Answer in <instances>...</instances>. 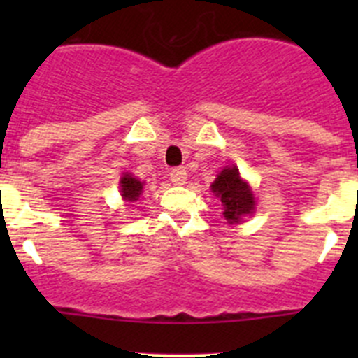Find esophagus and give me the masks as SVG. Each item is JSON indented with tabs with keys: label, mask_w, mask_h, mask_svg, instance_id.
Listing matches in <instances>:
<instances>
[{
	"label": "esophagus",
	"mask_w": 358,
	"mask_h": 358,
	"mask_svg": "<svg viewBox=\"0 0 358 358\" xmlns=\"http://www.w3.org/2000/svg\"><path fill=\"white\" fill-rule=\"evenodd\" d=\"M169 178L175 185H183L187 182V171L185 168H173L171 173H169Z\"/></svg>",
	"instance_id": "1"
}]
</instances>
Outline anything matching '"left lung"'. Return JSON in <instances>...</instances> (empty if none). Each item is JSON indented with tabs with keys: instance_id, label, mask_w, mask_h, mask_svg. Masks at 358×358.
<instances>
[{
	"instance_id": "1",
	"label": "left lung",
	"mask_w": 358,
	"mask_h": 358,
	"mask_svg": "<svg viewBox=\"0 0 358 358\" xmlns=\"http://www.w3.org/2000/svg\"><path fill=\"white\" fill-rule=\"evenodd\" d=\"M211 190L222 201L225 209L223 216L230 225L241 223L243 216L255 211V196L248 182L241 178L237 166H227L225 169H222L211 183Z\"/></svg>"
}]
</instances>
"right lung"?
<instances>
[{
    "label": "right lung",
    "instance_id": "right-lung-1",
    "mask_svg": "<svg viewBox=\"0 0 358 358\" xmlns=\"http://www.w3.org/2000/svg\"><path fill=\"white\" fill-rule=\"evenodd\" d=\"M119 185H121L122 199H124L126 202L138 201L140 194H142V190H143V183L140 182L138 178H135L131 173H124V175L121 176V182H119Z\"/></svg>",
    "mask_w": 358,
    "mask_h": 358
}]
</instances>
